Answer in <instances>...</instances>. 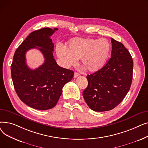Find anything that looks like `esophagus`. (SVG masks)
I'll return each mask as SVG.
<instances>
[{
    "label": "esophagus",
    "instance_id": "esophagus-1",
    "mask_svg": "<svg viewBox=\"0 0 148 148\" xmlns=\"http://www.w3.org/2000/svg\"><path fill=\"white\" fill-rule=\"evenodd\" d=\"M80 75V74L79 73H77V72H75V73H74V78H76V77L79 76Z\"/></svg>",
    "mask_w": 148,
    "mask_h": 148
}]
</instances>
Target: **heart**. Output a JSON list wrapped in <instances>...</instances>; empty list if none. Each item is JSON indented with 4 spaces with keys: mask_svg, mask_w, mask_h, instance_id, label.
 <instances>
[{
    "mask_svg": "<svg viewBox=\"0 0 148 148\" xmlns=\"http://www.w3.org/2000/svg\"><path fill=\"white\" fill-rule=\"evenodd\" d=\"M110 45L106 39L74 38L70 40L65 48L58 45L56 53L62 65L65 68L74 65L81 59L87 71L95 72L103 68L109 56Z\"/></svg>",
    "mask_w": 148,
    "mask_h": 148,
    "instance_id": "1",
    "label": "heart"
}]
</instances>
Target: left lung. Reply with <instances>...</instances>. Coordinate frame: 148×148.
I'll return each instance as SVG.
<instances>
[{"label": "left lung", "instance_id": "obj_1", "mask_svg": "<svg viewBox=\"0 0 148 148\" xmlns=\"http://www.w3.org/2000/svg\"><path fill=\"white\" fill-rule=\"evenodd\" d=\"M111 58L101 69L88 75V87L83 96L90 109L110 110L121 103L129 91L133 79V60L120 42L111 39Z\"/></svg>", "mask_w": 148, "mask_h": 148}]
</instances>
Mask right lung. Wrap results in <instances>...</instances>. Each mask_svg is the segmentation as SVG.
Returning <instances> with one entry per match:
<instances>
[{"label":"right lung","mask_w":148,"mask_h":148,"mask_svg":"<svg viewBox=\"0 0 148 148\" xmlns=\"http://www.w3.org/2000/svg\"><path fill=\"white\" fill-rule=\"evenodd\" d=\"M58 29L44 27L30 33L15 51L11 66L14 89L22 101L37 110L55 106L64 85L71 81L74 71L59 66L53 56L54 44L50 38ZM37 48L43 54L44 64L35 70L25 62V53Z\"/></svg>","instance_id":"add662e5"}]
</instances>
